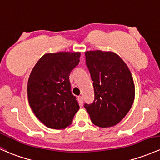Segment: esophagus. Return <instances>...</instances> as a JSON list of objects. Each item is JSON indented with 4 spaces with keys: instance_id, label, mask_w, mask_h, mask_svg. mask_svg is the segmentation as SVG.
<instances>
[{
    "instance_id": "34e87169",
    "label": "esophagus",
    "mask_w": 160,
    "mask_h": 160,
    "mask_svg": "<svg viewBox=\"0 0 160 160\" xmlns=\"http://www.w3.org/2000/svg\"><path fill=\"white\" fill-rule=\"evenodd\" d=\"M77 100H78L80 106H83V97H81V96L78 97V98H77Z\"/></svg>"
}]
</instances>
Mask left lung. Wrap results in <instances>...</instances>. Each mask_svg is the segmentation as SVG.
I'll list each match as a JSON object with an SVG mask.
<instances>
[{
	"instance_id": "left-lung-1",
	"label": "left lung",
	"mask_w": 160,
	"mask_h": 160,
	"mask_svg": "<svg viewBox=\"0 0 160 160\" xmlns=\"http://www.w3.org/2000/svg\"><path fill=\"white\" fill-rule=\"evenodd\" d=\"M94 88V101L84 104L93 124L113 127L126 117L135 98L130 70L117 53L91 50L85 53Z\"/></svg>"
}]
</instances>
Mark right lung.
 I'll use <instances>...</instances> for the list:
<instances>
[{
	"instance_id": "obj_1",
	"label": "right lung",
	"mask_w": 160,
	"mask_h": 160,
	"mask_svg": "<svg viewBox=\"0 0 160 160\" xmlns=\"http://www.w3.org/2000/svg\"><path fill=\"white\" fill-rule=\"evenodd\" d=\"M80 52L45 53L30 74V107L38 120L49 128L69 127L80 109L71 93L69 80L70 72L80 62Z\"/></svg>"
}]
</instances>
